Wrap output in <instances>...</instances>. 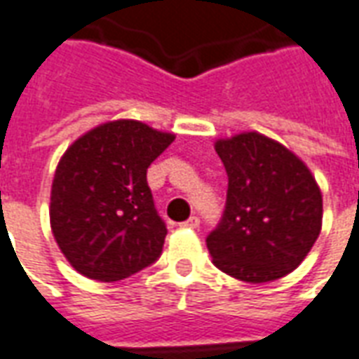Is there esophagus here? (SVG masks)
<instances>
[{
    "mask_svg": "<svg viewBox=\"0 0 359 359\" xmlns=\"http://www.w3.org/2000/svg\"><path fill=\"white\" fill-rule=\"evenodd\" d=\"M180 226H184V229H198V226H200V219L196 217V215H192V217L187 219L184 223H180Z\"/></svg>",
    "mask_w": 359,
    "mask_h": 359,
    "instance_id": "1",
    "label": "esophagus"
}]
</instances>
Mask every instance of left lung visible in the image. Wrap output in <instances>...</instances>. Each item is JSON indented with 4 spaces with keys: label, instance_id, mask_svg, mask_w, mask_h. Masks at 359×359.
<instances>
[{
    "label": "left lung",
    "instance_id": "left-lung-1",
    "mask_svg": "<svg viewBox=\"0 0 359 359\" xmlns=\"http://www.w3.org/2000/svg\"><path fill=\"white\" fill-rule=\"evenodd\" d=\"M229 177L225 213L208 236L215 267L269 283L306 259L321 233L323 196L300 157L259 133L215 142Z\"/></svg>",
    "mask_w": 359,
    "mask_h": 359
}]
</instances>
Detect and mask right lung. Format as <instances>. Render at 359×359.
Listing matches in <instances>:
<instances>
[{"instance_id": "obj_1", "label": "right lung", "mask_w": 359, "mask_h": 359, "mask_svg": "<svg viewBox=\"0 0 359 359\" xmlns=\"http://www.w3.org/2000/svg\"><path fill=\"white\" fill-rule=\"evenodd\" d=\"M172 133L118 118L95 126L59 159L50 200L51 233L67 262L94 280H121L161 256L167 226L146 172Z\"/></svg>"}]
</instances>
